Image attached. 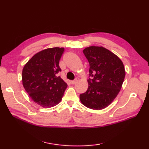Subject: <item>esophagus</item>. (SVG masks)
Segmentation results:
<instances>
[{
  "mask_svg": "<svg viewBox=\"0 0 149 149\" xmlns=\"http://www.w3.org/2000/svg\"><path fill=\"white\" fill-rule=\"evenodd\" d=\"M78 81H79V79H78V78H76V79H75L72 81H71V83H72V84H75L76 83H77Z\"/></svg>",
  "mask_w": 149,
  "mask_h": 149,
  "instance_id": "obj_1",
  "label": "esophagus"
}]
</instances>
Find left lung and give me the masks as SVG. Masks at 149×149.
I'll return each mask as SVG.
<instances>
[{
    "instance_id": "left-lung-1",
    "label": "left lung",
    "mask_w": 149,
    "mask_h": 149,
    "mask_svg": "<svg viewBox=\"0 0 149 149\" xmlns=\"http://www.w3.org/2000/svg\"><path fill=\"white\" fill-rule=\"evenodd\" d=\"M89 62V79L86 92L80 94L82 104L100 110L108 106L121 89L125 72L118 56L102 47L91 46L83 50Z\"/></svg>"
}]
</instances>
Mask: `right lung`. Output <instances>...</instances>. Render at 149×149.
<instances>
[{"label": "right lung", "instance_id": "obj_1", "mask_svg": "<svg viewBox=\"0 0 149 149\" xmlns=\"http://www.w3.org/2000/svg\"><path fill=\"white\" fill-rule=\"evenodd\" d=\"M64 48L54 47L38 52L22 70V83L34 102L43 107L56 106L64 95L67 84L58 74Z\"/></svg>", "mask_w": 149, "mask_h": 149}]
</instances>
